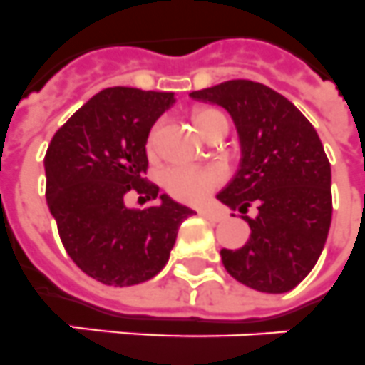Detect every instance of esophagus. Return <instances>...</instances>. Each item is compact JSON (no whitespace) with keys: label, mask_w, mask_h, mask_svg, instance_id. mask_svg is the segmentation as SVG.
Here are the masks:
<instances>
[{"label":"esophagus","mask_w":365,"mask_h":365,"mask_svg":"<svg viewBox=\"0 0 365 365\" xmlns=\"http://www.w3.org/2000/svg\"><path fill=\"white\" fill-rule=\"evenodd\" d=\"M198 213H200V215L204 217V219H210V220H213V222H219V220L225 219V213H222V211L211 210V207H202V210L198 211Z\"/></svg>","instance_id":"obj_1"}]
</instances>
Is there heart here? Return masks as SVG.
<instances>
[{
	"mask_svg": "<svg viewBox=\"0 0 365 365\" xmlns=\"http://www.w3.org/2000/svg\"><path fill=\"white\" fill-rule=\"evenodd\" d=\"M197 124L202 133L210 130V125L217 120H226L222 113L215 109H202L197 113ZM165 120L159 118L150 128L148 135H146V154L148 158H158L159 150H161V131H163ZM226 182V170L219 165H173V167L165 168L161 183H163L165 191L174 197L176 200L189 202H200L207 198L211 192L219 189Z\"/></svg>",
	"mask_w": 365,
	"mask_h": 365,
	"instance_id": "1",
	"label": "heart"
}]
</instances>
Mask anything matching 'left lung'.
Returning a JSON list of instances; mask_svg holds the SVG:
<instances>
[{
  "label": "left lung",
  "instance_id": "1",
  "mask_svg": "<svg viewBox=\"0 0 365 365\" xmlns=\"http://www.w3.org/2000/svg\"><path fill=\"white\" fill-rule=\"evenodd\" d=\"M191 98L225 107L243 152L240 170L217 198L243 213L250 237L241 249L220 250L222 265L256 292H289L319 259L332 219L330 163L317 131L287 98L249 79ZM252 205L256 217L246 215Z\"/></svg>",
  "mask_w": 365,
  "mask_h": 365
}]
</instances>
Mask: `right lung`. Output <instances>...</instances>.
Listing matches in <instances>:
<instances>
[{"instance_id":"1","label":"right lung","mask_w":365,"mask_h":365,"mask_svg":"<svg viewBox=\"0 0 365 365\" xmlns=\"http://www.w3.org/2000/svg\"><path fill=\"white\" fill-rule=\"evenodd\" d=\"M173 103L174 93L103 88L57 130L46 152V200L61 241L72 262L106 286L154 278L180 225L195 215L145 178L146 135ZM128 194L160 204L130 210Z\"/></svg>"}]
</instances>
